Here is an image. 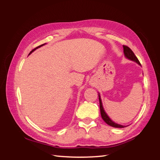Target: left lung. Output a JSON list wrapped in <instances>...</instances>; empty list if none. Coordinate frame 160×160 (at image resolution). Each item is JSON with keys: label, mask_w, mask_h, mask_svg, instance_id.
<instances>
[{"label": "left lung", "mask_w": 160, "mask_h": 160, "mask_svg": "<svg viewBox=\"0 0 160 160\" xmlns=\"http://www.w3.org/2000/svg\"><path fill=\"white\" fill-rule=\"evenodd\" d=\"M123 53H124V55H125V58H127V59H128L129 60H131V61L135 62L136 63H138L139 65H141V64H140L139 60L138 59V58L136 57V56L135 55L133 52L132 50H131L130 48H129L127 46H125V45H123ZM98 95H99V108H100L101 115V118H102V119H103L104 122L108 125H110V126H111V127H113V128H123L126 127L125 125H120V124H118V123H116L113 122V121L111 119V118L109 117L108 115L107 114V113H106L105 111L104 110V108L103 107V103H102V101H101V96H100L99 93H98ZM127 126H128V125H127Z\"/></svg>", "instance_id": "8db88e82"}]
</instances>
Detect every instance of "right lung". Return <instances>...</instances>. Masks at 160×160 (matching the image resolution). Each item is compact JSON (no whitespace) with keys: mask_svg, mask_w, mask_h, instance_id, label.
I'll use <instances>...</instances> for the list:
<instances>
[{"mask_svg":"<svg viewBox=\"0 0 160 160\" xmlns=\"http://www.w3.org/2000/svg\"><path fill=\"white\" fill-rule=\"evenodd\" d=\"M45 44H46V43H45V44H42V45H40V46H38V47H36V48H35V49H32V51H31V52H29V54H28V55H31V53H32V52L33 51H35V50H36L37 49H38V48H40L41 47H42V46H43V45H45Z\"/></svg>","mask_w":160,"mask_h":160,"instance_id":"right-lung-1","label":"right lung"}]
</instances>
